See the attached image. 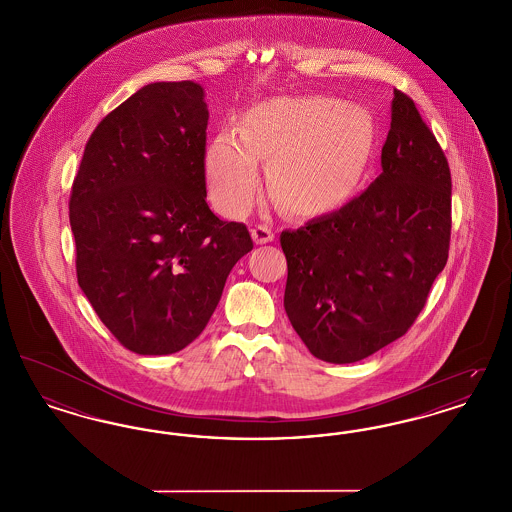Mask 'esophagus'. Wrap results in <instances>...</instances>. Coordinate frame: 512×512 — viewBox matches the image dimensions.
Listing matches in <instances>:
<instances>
[{
	"instance_id": "esophagus-1",
	"label": "esophagus",
	"mask_w": 512,
	"mask_h": 512,
	"mask_svg": "<svg viewBox=\"0 0 512 512\" xmlns=\"http://www.w3.org/2000/svg\"><path fill=\"white\" fill-rule=\"evenodd\" d=\"M251 238H253L255 244H268V242L274 240V232H272L268 226H265V224H259V226H255V228L251 230Z\"/></svg>"
}]
</instances>
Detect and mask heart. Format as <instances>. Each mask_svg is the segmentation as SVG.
I'll return each mask as SVG.
<instances>
[{"instance_id":"obj_1","label":"heart","mask_w":512,"mask_h":512,"mask_svg":"<svg viewBox=\"0 0 512 512\" xmlns=\"http://www.w3.org/2000/svg\"><path fill=\"white\" fill-rule=\"evenodd\" d=\"M374 142L363 107L338 99H272L245 113L240 136L220 132L205 149L209 197L222 215L247 213L259 190L257 159L267 161L268 190L295 217L341 207L361 182Z\"/></svg>"}]
</instances>
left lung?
<instances>
[{
	"label": "left lung",
	"instance_id": "8db88e82",
	"mask_svg": "<svg viewBox=\"0 0 512 512\" xmlns=\"http://www.w3.org/2000/svg\"><path fill=\"white\" fill-rule=\"evenodd\" d=\"M451 172L413 99L393 90L382 174L341 209L284 230V307L326 363L366 359L401 338L447 263Z\"/></svg>",
	"mask_w": 512,
	"mask_h": 512
}]
</instances>
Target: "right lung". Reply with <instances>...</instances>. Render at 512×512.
I'll return each instance as SVG.
<instances>
[{
  "mask_svg": "<svg viewBox=\"0 0 512 512\" xmlns=\"http://www.w3.org/2000/svg\"><path fill=\"white\" fill-rule=\"evenodd\" d=\"M207 122L197 82L147 84L99 122L74 178L78 286L138 355L190 345L253 249L245 224L205 201Z\"/></svg>",
  "mask_w": 512,
  "mask_h": 512,
  "instance_id": "right-lung-1",
  "label": "right lung"
}]
</instances>
